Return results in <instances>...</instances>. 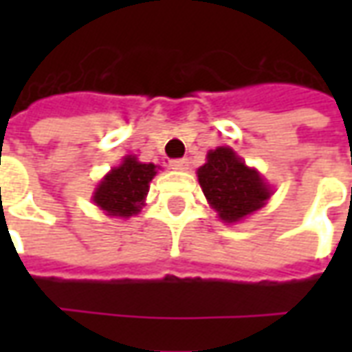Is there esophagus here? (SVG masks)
<instances>
[{
    "mask_svg": "<svg viewBox=\"0 0 352 352\" xmlns=\"http://www.w3.org/2000/svg\"><path fill=\"white\" fill-rule=\"evenodd\" d=\"M169 168L175 169V171H184V169H188V160H186V158L171 160V162H169Z\"/></svg>",
    "mask_w": 352,
    "mask_h": 352,
    "instance_id": "esophagus-1",
    "label": "esophagus"
}]
</instances>
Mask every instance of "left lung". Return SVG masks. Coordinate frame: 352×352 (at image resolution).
I'll list each match as a JSON object with an SVG mask.
<instances>
[{"instance_id": "left-lung-1", "label": "left lung", "mask_w": 352, "mask_h": 352, "mask_svg": "<svg viewBox=\"0 0 352 352\" xmlns=\"http://www.w3.org/2000/svg\"><path fill=\"white\" fill-rule=\"evenodd\" d=\"M198 181L209 206L224 222L243 221L272 196L258 171L245 166L230 146L207 153V162L198 169Z\"/></svg>"}]
</instances>
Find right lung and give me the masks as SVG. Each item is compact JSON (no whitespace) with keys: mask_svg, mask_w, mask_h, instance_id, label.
Segmentation results:
<instances>
[{"mask_svg":"<svg viewBox=\"0 0 352 352\" xmlns=\"http://www.w3.org/2000/svg\"><path fill=\"white\" fill-rule=\"evenodd\" d=\"M156 169L154 164H143L135 156H126L118 168H113L101 179L92 201L111 217L128 219L138 214Z\"/></svg>","mask_w":352,"mask_h":352,"instance_id":"add662e5","label":"right lung"}]
</instances>
